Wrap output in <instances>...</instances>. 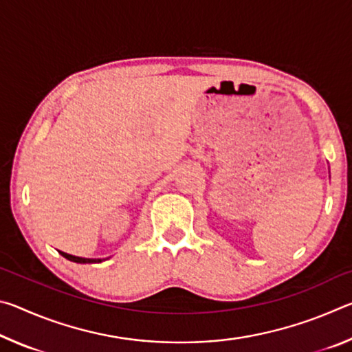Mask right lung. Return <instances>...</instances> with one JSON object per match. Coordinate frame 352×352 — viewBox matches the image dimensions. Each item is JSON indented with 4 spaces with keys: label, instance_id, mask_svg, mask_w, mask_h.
I'll return each instance as SVG.
<instances>
[{
    "label": "right lung",
    "instance_id": "1",
    "mask_svg": "<svg viewBox=\"0 0 352 352\" xmlns=\"http://www.w3.org/2000/svg\"><path fill=\"white\" fill-rule=\"evenodd\" d=\"M60 253L63 258H67L68 261H73V262H77V264H96V262H102L105 259H91V258H80V256H73V254H68L65 252H58ZM109 259V258H107Z\"/></svg>",
    "mask_w": 352,
    "mask_h": 352
}]
</instances>
